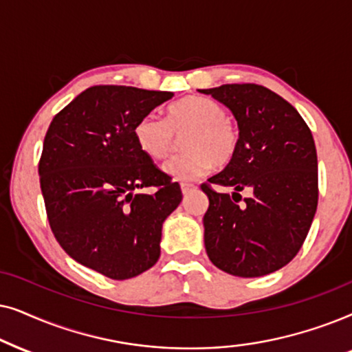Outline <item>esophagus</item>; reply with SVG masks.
I'll return each mask as SVG.
<instances>
[{"mask_svg": "<svg viewBox=\"0 0 352 352\" xmlns=\"http://www.w3.org/2000/svg\"><path fill=\"white\" fill-rule=\"evenodd\" d=\"M180 188H182V193H184V195H188L190 191H193V190L196 188V186H195V185H191V184H182Z\"/></svg>", "mask_w": 352, "mask_h": 352, "instance_id": "esophagus-1", "label": "esophagus"}]
</instances>
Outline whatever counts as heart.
<instances>
[{"instance_id": "heart-1", "label": "heart", "mask_w": 352, "mask_h": 352, "mask_svg": "<svg viewBox=\"0 0 352 352\" xmlns=\"http://www.w3.org/2000/svg\"><path fill=\"white\" fill-rule=\"evenodd\" d=\"M184 153L164 164V172L172 179L190 182L203 177L215 164L225 166L235 156L240 142L236 125L217 101L206 96H186L166 109V120L146 114L135 124L133 137L140 151L149 159L161 161L182 135Z\"/></svg>"}]
</instances>
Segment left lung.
Instances as JSON below:
<instances>
[{
	"instance_id": "left-lung-1",
	"label": "left lung",
	"mask_w": 352,
	"mask_h": 352,
	"mask_svg": "<svg viewBox=\"0 0 352 352\" xmlns=\"http://www.w3.org/2000/svg\"><path fill=\"white\" fill-rule=\"evenodd\" d=\"M232 111L240 130L235 156L208 180L232 186V196L208 195L204 246L210 262L235 277L252 278L287 265L306 240L317 210V151L299 112L254 83L198 90ZM250 196L238 205L234 196ZM240 201V199H238Z\"/></svg>"
}]
</instances>
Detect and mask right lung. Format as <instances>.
I'll return each mask as SVG.
<instances>
[{
  "label": "right lung",
  "instance_id": "add662e5",
  "mask_svg": "<svg viewBox=\"0 0 352 352\" xmlns=\"http://www.w3.org/2000/svg\"><path fill=\"white\" fill-rule=\"evenodd\" d=\"M172 91L91 87L50 124L38 164L56 240L78 264L112 280L151 269L162 223L182 201L177 182L140 151L135 124ZM156 186V194H142Z\"/></svg>",
  "mask_w": 352,
  "mask_h": 352
}]
</instances>
